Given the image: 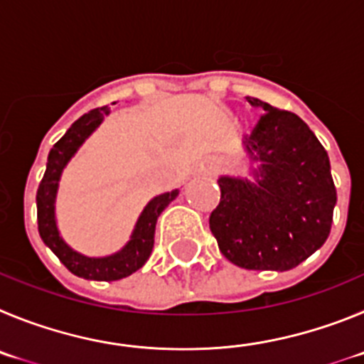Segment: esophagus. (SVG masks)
Listing matches in <instances>:
<instances>
[{
	"label": "esophagus",
	"instance_id": "obj_1",
	"mask_svg": "<svg viewBox=\"0 0 364 364\" xmlns=\"http://www.w3.org/2000/svg\"><path fill=\"white\" fill-rule=\"evenodd\" d=\"M199 170H201L203 174H208V176H212V174H215V172H218V163H215V159H203L201 161V165H199Z\"/></svg>",
	"mask_w": 364,
	"mask_h": 364
}]
</instances>
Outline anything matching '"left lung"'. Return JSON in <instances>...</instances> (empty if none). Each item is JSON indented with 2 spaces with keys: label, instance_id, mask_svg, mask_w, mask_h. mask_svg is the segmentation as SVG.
<instances>
[{
  "label": "left lung",
  "instance_id": "obj_1",
  "mask_svg": "<svg viewBox=\"0 0 364 364\" xmlns=\"http://www.w3.org/2000/svg\"><path fill=\"white\" fill-rule=\"evenodd\" d=\"M264 110L245 149L259 161L257 181L219 178L210 230L219 250L247 270H290L323 247L337 194L328 154L294 112L247 96Z\"/></svg>",
  "mask_w": 364,
  "mask_h": 364
}]
</instances>
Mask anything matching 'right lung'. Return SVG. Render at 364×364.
Segmentation results:
<instances>
[{
	"label": "right lung",
	"mask_w": 364,
	"mask_h": 364,
	"mask_svg": "<svg viewBox=\"0 0 364 364\" xmlns=\"http://www.w3.org/2000/svg\"><path fill=\"white\" fill-rule=\"evenodd\" d=\"M107 114H109V109L101 107V109H94L90 112L83 114L80 119L72 123L67 134L48 152L47 170H45L43 179L39 183L38 194H36V203H38V230L41 239H43V243L60 257L61 263L74 276L94 281L123 279V277L139 270L146 263V259L152 254L156 221H158L159 214L168 206V203L174 201L176 196L179 194V190H172V192H166V194L154 198L145 206V210L141 212L139 219H137L132 239L117 254L109 255V257H85V255L77 254L70 247H67V243L60 237V232L55 228L54 219V201L55 192H58V181H60L63 166L67 165L68 159L80 149L81 143L96 130V127L100 125Z\"/></svg>",
	"instance_id": "obj_1"
}]
</instances>
